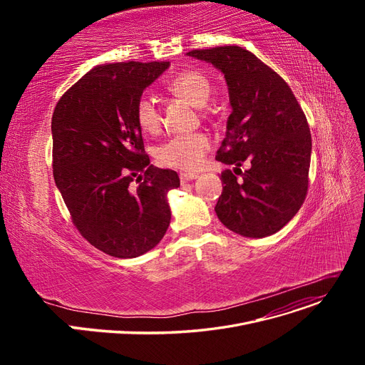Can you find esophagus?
I'll return each mask as SVG.
<instances>
[{
	"label": "esophagus",
	"mask_w": 365,
	"mask_h": 365,
	"mask_svg": "<svg viewBox=\"0 0 365 365\" xmlns=\"http://www.w3.org/2000/svg\"><path fill=\"white\" fill-rule=\"evenodd\" d=\"M198 175H195V173H180V182L182 183H186V182H190L197 179Z\"/></svg>",
	"instance_id": "34e87169"
}]
</instances>
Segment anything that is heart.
<instances>
[{"mask_svg": "<svg viewBox=\"0 0 365 365\" xmlns=\"http://www.w3.org/2000/svg\"><path fill=\"white\" fill-rule=\"evenodd\" d=\"M165 88L173 96L195 108L205 106L213 93L212 81L204 72L197 69H185L173 75L167 81ZM134 112L139 127L145 133L155 134L160 131L161 112L150 96L145 94L139 98ZM210 149H212V140L205 133L178 134L158 148L157 157L167 167L195 170L202 164Z\"/></svg>", "mask_w": 365, "mask_h": 365, "instance_id": "1", "label": "heart"}]
</instances>
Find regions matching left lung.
<instances>
[{
    "label": "left lung",
    "mask_w": 365,
    "mask_h": 365,
    "mask_svg": "<svg viewBox=\"0 0 365 365\" xmlns=\"http://www.w3.org/2000/svg\"><path fill=\"white\" fill-rule=\"evenodd\" d=\"M187 56L223 72L232 112L216 160L235 165L222 173L223 192L215 207L232 232L263 238L278 232L302 207L309 182L312 139L292 88L242 47L192 50ZM251 168L241 172L245 161Z\"/></svg>",
    "instance_id": "8db88e82"
}]
</instances>
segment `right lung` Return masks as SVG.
<instances>
[{"mask_svg": "<svg viewBox=\"0 0 365 365\" xmlns=\"http://www.w3.org/2000/svg\"><path fill=\"white\" fill-rule=\"evenodd\" d=\"M168 66H96L53 112L56 186L80 234L118 259L142 256L163 240L171 219L167 194L180 186L176 171L150 165L134 112L143 90Z\"/></svg>", "mask_w": 365, "mask_h": 365, "instance_id": "add662e5", "label": "right lung"}]
</instances>
